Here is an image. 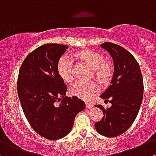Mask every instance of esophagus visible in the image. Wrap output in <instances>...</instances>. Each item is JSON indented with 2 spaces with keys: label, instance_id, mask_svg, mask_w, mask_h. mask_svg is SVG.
Instances as JSON below:
<instances>
[{
  "label": "esophagus",
  "instance_id": "esophagus-1",
  "mask_svg": "<svg viewBox=\"0 0 156 156\" xmlns=\"http://www.w3.org/2000/svg\"><path fill=\"white\" fill-rule=\"evenodd\" d=\"M86 106L87 108H92L93 106V104L92 103H90V102H87L86 103Z\"/></svg>",
  "mask_w": 156,
  "mask_h": 156
}]
</instances>
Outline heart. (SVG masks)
Here are the masks:
<instances>
[{
    "label": "heart",
    "instance_id": "b5f03b06",
    "mask_svg": "<svg viewBox=\"0 0 156 156\" xmlns=\"http://www.w3.org/2000/svg\"><path fill=\"white\" fill-rule=\"evenodd\" d=\"M77 56L87 62L93 69L95 76L100 82H106L112 75V66L109 62L105 61L101 53L91 50H84L77 53ZM57 71L62 79L66 83L73 81L72 57L65 55L59 60ZM99 90L97 84L93 81L80 80L70 87V93L73 96L89 100Z\"/></svg>",
    "mask_w": 156,
    "mask_h": 156
}]
</instances>
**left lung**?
Here are the masks:
<instances>
[{
    "instance_id": "1",
    "label": "left lung",
    "mask_w": 156,
    "mask_h": 156,
    "mask_svg": "<svg viewBox=\"0 0 156 156\" xmlns=\"http://www.w3.org/2000/svg\"><path fill=\"white\" fill-rule=\"evenodd\" d=\"M100 47L109 52L114 63L111 85L100 96L110 99L112 106L106 109L102 105H95L104 115L95 122V128L102 136L115 137L125 133L137 116L143 97V79L139 63L128 50L109 42Z\"/></svg>"
}]
</instances>
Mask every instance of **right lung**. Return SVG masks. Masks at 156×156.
<instances>
[{
	"instance_id": "right-lung-1",
	"label": "right lung",
	"mask_w": 156,
	"mask_h": 156,
	"mask_svg": "<svg viewBox=\"0 0 156 156\" xmlns=\"http://www.w3.org/2000/svg\"><path fill=\"white\" fill-rule=\"evenodd\" d=\"M66 49L63 44H44L27 56L19 70L17 93L23 113L36 133L50 140L69 134L76 115L86 106L77 96H66L67 87L57 71Z\"/></svg>"
}]
</instances>
